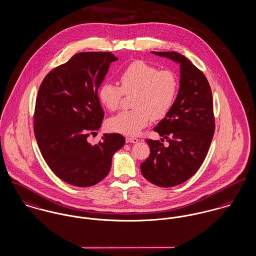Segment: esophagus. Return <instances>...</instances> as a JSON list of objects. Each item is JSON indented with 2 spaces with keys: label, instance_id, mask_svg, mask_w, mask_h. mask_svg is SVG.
Segmentation results:
<instances>
[{
  "label": "esophagus",
  "instance_id": "esophagus-1",
  "mask_svg": "<svg viewBox=\"0 0 256 256\" xmlns=\"http://www.w3.org/2000/svg\"><path fill=\"white\" fill-rule=\"evenodd\" d=\"M126 143H138L139 139L136 138H132V136H126Z\"/></svg>",
  "mask_w": 256,
  "mask_h": 256
}]
</instances>
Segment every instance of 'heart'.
Here are the masks:
<instances>
[{
  "mask_svg": "<svg viewBox=\"0 0 256 256\" xmlns=\"http://www.w3.org/2000/svg\"><path fill=\"white\" fill-rule=\"evenodd\" d=\"M120 88L103 82L98 88L99 101L109 111L118 110L124 94H134L130 111L108 120L109 130L126 136H136L153 120L164 118L172 109L179 90V79L172 70H160L144 61H134L118 76Z\"/></svg>",
  "mask_w": 256,
  "mask_h": 256,
  "instance_id": "obj_1",
  "label": "heart"
}]
</instances>
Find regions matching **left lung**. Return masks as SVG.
<instances>
[{
    "mask_svg": "<svg viewBox=\"0 0 256 256\" xmlns=\"http://www.w3.org/2000/svg\"><path fill=\"white\" fill-rule=\"evenodd\" d=\"M180 65V84L176 103L154 130L166 139H146L150 156L141 164L142 176L160 187H172L193 176L210 149L214 134L212 94L204 73L176 52H152Z\"/></svg>",
    "mask_w": 256,
    "mask_h": 256,
    "instance_id": "left-lung-1",
    "label": "left lung"
}]
</instances>
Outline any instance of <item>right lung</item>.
Returning <instances> with one entry per match:
<instances>
[{
    "instance_id": "right-lung-1",
    "label": "right lung",
    "mask_w": 256,
    "mask_h": 256,
    "mask_svg": "<svg viewBox=\"0 0 256 256\" xmlns=\"http://www.w3.org/2000/svg\"><path fill=\"white\" fill-rule=\"evenodd\" d=\"M118 58L111 52H79L52 70L36 99L34 132L48 166L64 182L88 187L110 172L113 155L126 143L106 134L98 144L88 141L101 126L104 112L98 88Z\"/></svg>"
}]
</instances>
